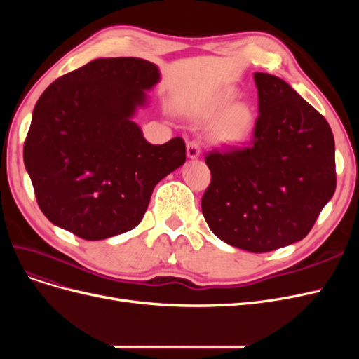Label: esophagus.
Instances as JSON below:
<instances>
[{"label":"esophagus","mask_w":359,"mask_h":359,"mask_svg":"<svg viewBox=\"0 0 359 359\" xmlns=\"http://www.w3.org/2000/svg\"><path fill=\"white\" fill-rule=\"evenodd\" d=\"M201 156V144L198 140H190L187 142V157L194 160Z\"/></svg>","instance_id":"1"}]
</instances>
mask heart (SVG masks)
<instances>
[{"label":"heart","instance_id":"obj_1","mask_svg":"<svg viewBox=\"0 0 359 359\" xmlns=\"http://www.w3.org/2000/svg\"><path fill=\"white\" fill-rule=\"evenodd\" d=\"M231 103V95H224L215 104V111H222ZM253 114L245 104H236L224 116L222 124L217 130V136L224 144H238L244 140L252 128Z\"/></svg>","mask_w":359,"mask_h":359}]
</instances>
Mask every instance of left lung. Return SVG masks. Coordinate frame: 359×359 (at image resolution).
I'll return each mask as SVG.
<instances>
[{
	"instance_id": "obj_1",
	"label": "left lung",
	"mask_w": 359,
	"mask_h": 359,
	"mask_svg": "<svg viewBox=\"0 0 359 359\" xmlns=\"http://www.w3.org/2000/svg\"><path fill=\"white\" fill-rule=\"evenodd\" d=\"M259 116L250 144L205 157L201 206L215 236L252 253L301 241L335 191L331 127L277 76L255 73Z\"/></svg>"
}]
</instances>
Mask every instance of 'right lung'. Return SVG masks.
I'll list each match as a JSON object with an SVG mask.
<instances>
[{
    "instance_id": "obj_1",
    "label": "right lung",
    "mask_w": 359,
    "mask_h": 359,
    "mask_svg": "<svg viewBox=\"0 0 359 359\" xmlns=\"http://www.w3.org/2000/svg\"><path fill=\"white\" fill-rule=\"evenodd\" d=\"M158 82L147 60L99 58L40 95L24 163L49 222L88 241L140 223L154 187L186 161L181 137L153 145L133 121Z\"/></svg>"
}]
</instances>
